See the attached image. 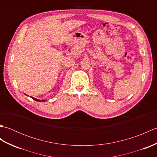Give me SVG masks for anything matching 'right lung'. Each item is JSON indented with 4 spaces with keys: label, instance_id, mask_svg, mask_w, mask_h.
<instances>
[{
    "label": "right lung",
    "instance_id": "right-lung-1",
    "mask_svg": "<svg viewBox=\"0 0 157 157\" xmlns=\"http://www.w3.org/2000/svg\"><path fill=\"white\" fill-rule=\"evenodd\" d=\"M33 99L34 100V101H38V102H41V101H42V102H44L45 101H44V100H38V99H36V98H34V97H32Z\"/></svg>",
    "mask_w": 157,
    "mask_h": 157
}]
</instances>
